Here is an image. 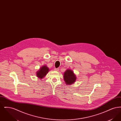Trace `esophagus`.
<instances>
[{
  "instance_id": "34e87169",
  "label": "esophagus",
  "mask_w": 121,
  "mask_h": 121,
  "mask_svg": "<svg viewBox=\"0 0 121 121\" xmlns=\"http://www.w3.org/2000/svg\"><path fill=\"white\" fill-rule=\"evenodd\" d=\"M54 70L55 71H59V69H54Z\"/></svg>"
}]
</instances>
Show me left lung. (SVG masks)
I'll return each instance as SVG.
<instances>
[{
  "label": "left lung",
  "mask_w": 121,
  "mask_h": 121,
  "mask_svg": "<svg viewBox=\"0 0 121 121\" xmlns=\"http://www.w3.org/2000/svg\"><path fill=\"white\" fill-rule=\"evenodd\" d=\"M63 78L66 84L71 85L76 82L77 77L72 70L67 69L64 73Z\"/></svg>",
  "instance_id": "8db88e82"
}]
</instances>
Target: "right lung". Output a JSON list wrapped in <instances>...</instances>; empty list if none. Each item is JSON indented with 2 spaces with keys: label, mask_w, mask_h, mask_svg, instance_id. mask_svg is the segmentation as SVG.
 Instances as JSON below:
<instances>
[{
  "label": "right lung",
  "mask_w": 121,
  "mask_h": 121,
  "mask_svg": "<svg viewBox=\"0 0 121 121\" xmlns=\"http://www.w3.org/2000/svg\"><path fill=\"white\" fill-rule=\"evenodd\" d=\"M49 70V68L46 65H43L36 72V76L39 79H42L45 77Z\"/></svg>",
  "instance_id": "add662e5"
}]
</instances>
